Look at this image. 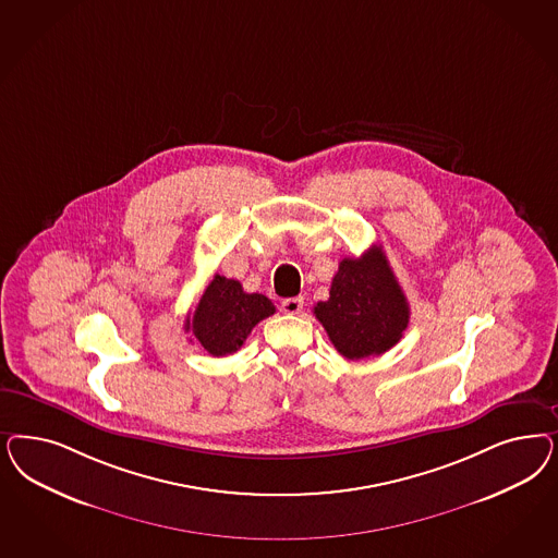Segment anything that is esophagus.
<instances>
[{
	"instance_id": "1",
	"label": "esophagus",
	"mask_w": 558,
	"mask_h": 558,
	"mask_svg": "<svg viewBox=\"0 0 558 558\" xmlns=\"http://www.w3.org/2000/svg\"><path fill=\"white\" fill-rule=\"evenodd\" d=\"M304 310V298H288L281 302V312L286 314H300Z\"/></svg>"
}]
</instances>
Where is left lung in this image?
<instances>
[{
	"mask_svg": "<svg viewBox=\"0 0 558 558\" xmlns=\"http://www.w3.org/2000/svg\"><path fill=\"white\" fill-rule=\"evenodd\" d=\"M314 314L342 357L357 361L392 349L409 326L411 307L381 246H372L360 258H342L330 298Z\"/></svg>",
	"mask_w": 558,
	"mask_h": 558,
	"instance_id": "obj_1",
	"label": "left lung"
}]
</instances>
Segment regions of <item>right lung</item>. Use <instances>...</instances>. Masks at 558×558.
<instances>
[{"instance_id":"add662e5","label":"right lung","mask_w":558,"mask_h":558,"mask_svg":"<svg viewBox=\"0 0 558 558\" xmlns=\"http://www.w3.org/2000/svg\"><path fill=\"white\" fill-rule=\"evenodd\" d=\"M275 314V306L263 293H246L242 283L216 275L203 291L184 330L191 332L201 347L214 355L223 357L235 353L252 328Z\"/></svg>"}]
</instances>
